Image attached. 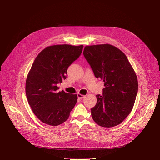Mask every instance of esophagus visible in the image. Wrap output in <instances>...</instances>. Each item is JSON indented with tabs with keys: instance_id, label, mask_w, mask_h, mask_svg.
I'll list each match as a JSON object with an SVG mask.
<instances>
[{
	"instance_id": "1",
	"label": "esophagus",
	"mask_w": 160,
	"mask_h": 160,
	"mask_svg": "<svg viewBox=\"0 0 160 160\" xmlns=\"http://www.w3.org/2000/svg\"><path fill=\"white\" fill-rule=\"evenodd\" d=\"M77 96H78V99H83V98H85V96H83V95H82V94H77Z\"/></svg>"
}]
</instances>
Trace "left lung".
Returning a JSON list of instances; mask_svg holds the SVG:
<instances>
[{
  "instance_id": "left-lung-1",
  "label": "left lung",
  "mask_w": 160,
  "mask_h": 160,
  "mask_svg": "<svg viewBox=\"0 0 160 160\" xmlns=\"http://www.w3.org/2000/svg\"><path fill=\"white\" fill-rule=\"evenodd\" d=\"M83 55L97 78L104 82L102 96L90 109L94 121L103 127L120 124L131 112L138 94V81L125 54L110 44L85 46Z\"/></svg>"
}]
</instances>
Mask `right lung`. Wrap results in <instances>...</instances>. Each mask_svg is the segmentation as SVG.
<instances>
[{
	"label": "right lung",
	"mask_w": 160,
	"mask_h": 160,
	"mask_svg": "<svg viewBox=\"0 0 160 160\" xmlns=\"http://www.w3.org/2000/svg\"><path fill=\"white\" fill-rule=\"evenodd\" d=\"M83 45H54L35 58L26 80V95L36 117L52 126L66 122L77 101V95L58 92L69 66L80 56Z\"/></svg>",
	"instance_id": "add662e5"
}]
</instances>
